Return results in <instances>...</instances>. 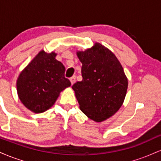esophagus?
Instances as JSON below:
<instances>
[{"label":"esophagus","mask_w":161,"mask_h":161,"mask_svg":"<svg viewBox=\"0 0 161 161\" xmlns=\"http://www.w3.org/2000/svg\"><path fill=\"white\" fill-rule=\"evenodd\" d=\"M75 79H76V78H75V75H73V76H72L71 78L69 79V80H70V82H71V84H72V85H73V84H74V83H75Z\"/></svg>","instance_id":"1"}]
</instances>
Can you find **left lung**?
<instances>
[{"instance_id":"8db88e82","label":"left lung","mask_w":161,"mask_h":161,"mask_svg":"<svg viewBox=\"0 0 161 161\" xmlns=\"http://www.w3.org/2000/svg\"><path fill=\"white\" fill-rule=\"evenodd\" d=\"M82 64V80L72 88L79 108L92 120L102 122L116 114L123 105L128 79L114 53L101 44L77 51Z\"/></svg>"}]
</instances>
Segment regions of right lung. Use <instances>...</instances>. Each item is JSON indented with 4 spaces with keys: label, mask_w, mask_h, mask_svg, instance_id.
Returning a JSON list of instances; mask_svg holds the SVG:
<instances>
[{
    "label": "right lung",
    "mask_w": 161,
    "mask_h": 161,
    "mask_svg": "<svg viewBox=\"0 0 161 161\" xmlns=\"http://www.w3.org/2000/svg\"><path fill=\"white\" fill-rule=\"evenodd\" d=\"M57 53L41 51L19 73L16 81L19 98L36 114L43 113L54 104L60 93L71 86L65 78V67L56 60Z\"/></svg>",
    "instance_id": "right-lung-1"
}]
</instances>
